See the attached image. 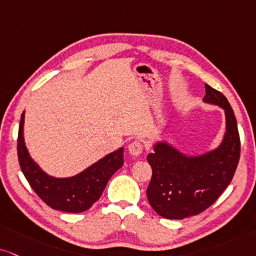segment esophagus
<instances>
[{
	"label": "esophagus",
	"mask_w": 256,
	"mask_h": 256,
	"mask_svg": "<svg viewBox=\"0 0 256 256\" xmlns=\"http://www.w3.org/2000/svg\"><path fill=\"white\" fill-rule=\"evenodd\" d=\"M128 150L133 156H138L141 153H142L144 146L140 141H133V142L128 144Z\"/></svg>",
	"instance_id": "1"
}]
</instances>
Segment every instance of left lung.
Listing matches in <instances>:
<instances>
[{
  "label": "left lung",
  "mask_w": 256,
  "mask_h": 256,
  "mask_svg": "<svg viewBox=\"0 0 256 256\" xmlns=\"http://www.w3.org/2000/svg\"><path fill=\"white\" fill-rule=\"evenodd\" d=\"M205 103L224 109L226 134L216 150L188 156L165 141L147 156L152 179L147 188L150 206L164 218L182 220L211 206L230 184L238 165L240 135L232 106L223 94L205 84Z\"/></svg>",
  "instance_id": "left-lung-1"
}]
</instances>
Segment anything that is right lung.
I'll list each match as a JSON object with an SVG mask.
<instances>
[{
    "label": "right lung",
    "instance_id": "obj_1",
    "mask_svg": "<svg viewBox=\"0 0 256 256\" xmlns=\"http://www.w3.org/2000/svg\"><path fill=\"white\" fill-rule=\"evenodd\" d=\"M24 112L18 136V156L21 171L30 188L52 209L64 212H83L100 200L112 176L123 165V147L68 178H54L44 172L28 153L24 140Z\"/></svg>",
    "mask_w": 256,
    "mask_h": 256
}]
</instances>
